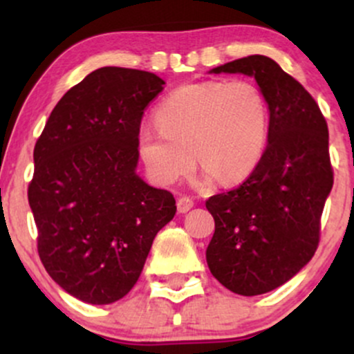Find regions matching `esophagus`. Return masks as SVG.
I'll use <instances>...</instances> for the list:
<instances>
[{
	"label": "esophagus",
	"mask_w": 354,
	"mask_h": 354,
	"mask_svg": "<svg viewBox=\"0 0 354 354\" xmlns=\"http://www.w3.org/2000/svg\"><path fill=\"white\" fill-rule=\"evenodd\" d=\"M176 206H178V211H180V213H188V211L194 206V203L189 196H181V198H178Z\"/></svg>",
	"instance_id": "esophagus-1"
}]
</instances>
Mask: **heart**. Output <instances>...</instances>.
Segmentation results:
<instances>
[{"mask_svg":"<svg viewBox=\"0 0 354 354\" xmlns=\"http://www.w3.org/2000/svg\"><path fill=\"white\" fill-rule=\"evenodd\" d=\"M158 128L138 136L141 160L161 185H174L196 163L200 185L245 180L268 141V103L250 81H203L174 89L154 113Z\"/></svg>","mask_w":354,"mask_h":354,"instance_id":"b5f03b06","label":"heart"}]
</instances>
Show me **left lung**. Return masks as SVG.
I'll use <instances>...</instances> for the list:
<instances>
[{"mask_svg": "<svg viewBox=\"0 0 354 354\" xmlns=\"http://www.w3.org/2000/svg\"><path fill=\"white\" fill-rule=\"evenodd\" d=\"M213 75L258 83L270 111L268 145L250 178L206 208L214 234L206 248L211 274L241 296L273 291L310 263L333 188L328 124L310 93L263 55L230 61Z\"/></svg>", "mask_w": 354, "mask_h": 354, "instance_id": "left-lung-1", "label": "left lung"}]
</instances>
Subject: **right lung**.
I'll return each instance as SVG.
<instances>
[{
    "label": "right lung",
    "instance_id": "right-lung-1",
    "mask_svg": "<svg viewBox=\"0 0 354 354\" xmlns=\"http://www.w3.org/2000/svg\"><path fill=\"white\" fill-rule=\"evenodd\" d=\"M165 84L148 71L100 68L58 101L36 141L28 201L39 258L84 303L128 295L176 213L173 194L136 173L141 118Z\"/></svg>",
    "mask_w": 354,
    "mask_h": 354
}]
</instances>
